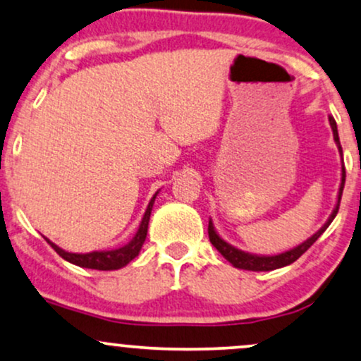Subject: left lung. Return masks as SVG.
Returning <instances> with one entry per match:
<instances>
[{
  "instance_id": "left-lung-1",
  "label": "left lung",
  "mask_w": 361,
  "mask_h": 361,
  "mask_svg": "<svg viewBox=\"0 0 361 361\" xmlns=\"http://www.w3.org/2000/svg\"><path fill=\"white\" fill-rule=\"evenodd\" d=\"M328 120H330V127L333 130V139H335V144L338 147V152H340L341 157H343V150H341V145H340V137H338V128H336L335 118L330 117ZM345 177H346L345 167L341 166V182H340V189H338L336 204H335V207H333L331 214L326 219V222H324L322 228H319L313 235H310L306 241L300 243L295 247L288 249V251L278 252V255H255V252L243 251V249H238L235 246H233V244H229L228 241H224V239L221 238L219 233H217L216 228H214V222H212V219H209V239H211L212 246H214L217 251H219L221 255L224 256L226 259H228L231 264L234 266V268L246 269V271H273V269L284 268V266L295 262L298 257L303 255V252L308 251V249L313 246V243L317 241L319 235H322L324 231L328 229V226H330L333 219H335L336 214H338V207H340L341 194H343Z\"/></svg>"
}]
</instances>
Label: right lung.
Instances as JSON below:
<instances>
[{
    "label": "right lung",
    "instance_id": "obj_1",
    "mask_svg": "<svg viewBox=\"0 0 361 361\" xmlns=\"http://www.w3.org/2000/svg\"><path fill=\"white\" fill-rule=\"evenodd\" d=\"M159 190L152 195L149 206H147L144 217H142L139 229L133 234V238L123 246L115 247V249H105V251H92V252H68L60 246H56L55 243H51L50 239L44 238L48 244L55 249V251L63 257L65 261L72 262L75 266H80V268H88V269H99V271H115L127 266L132 259H135L139 256L142 246H144L147 231H149V221L150 214H152V207L155 202V197H157Z\"/></svg>",
    "mask_w": 361,
    "mask_h": 361
}]
</instances>
